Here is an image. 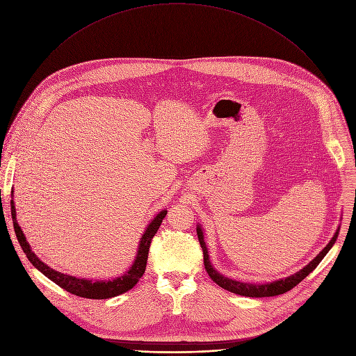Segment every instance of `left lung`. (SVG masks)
<instances>
[{
    "label": "left lung",
    "instance_id": "1",
    "mask_svg": "<svg viewBox=\"0 0 356 356\" xmlns=\"http://www.w3.org/2000/svg\"><path fill=\"white\" fill-rule=\"evenodd\" d=\"M197 237H199V241H200V245H202V250H203V257H204V268L206 271L209 273L210 278L217 284L220 285L221 288L230 291V293L233 294H238V296H243V297H251V298H261V297H274V296H280V294H284L286 293V291L293 289L296 285H298L309 273H312L316 266L321 263L322 258H324L327 255V252L331 250V247L335 244L337 238H338V234H339V230H337V233L334 234V237L331 238V241L327 244V247L322 250L314 260L305 266L302 270H300L298 273H296L294 275H289L286 278H282V280H277V281H273V282H268V284H250V282H240V281H236V280H232L229 277H224L221 275L210 263V258H209V252H207V247H206V243H204V236H203V230L200 225H197Z\"/></svg>",
    "mask_w": 356,
    "mask_h": 356
}]
</instances>
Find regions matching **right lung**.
<instances>
[{
  "instance_id": "1",
  "label": "right lung",
  "mask_w": 356,
  "mask_h": 356,
  "mask_svg": "<svg viewBox=\"0 0 356 356\" xmlns=\"http://www.w3.org/2000/svg\"><path fill=\"white\" fill-rule=\"evenodd\" d=\"M168 214V210H161L146 227L139 247H138V254L135 261L132 264V267L129 268L127 273H124L123 275L115 278V280H109V281H92V280H85V278H78L74 275H68V274H62L58 273L52 268H49L45 263H42L40 258L32 252L19 224L17 221V213H15V206H14V200H11V216H13V224H14V230L18 238V243L22 248V251L25 252L26 258L29 260V263L34 266L37 270H40L45 277H48L51 281H54L56 285H59L60 288H63L68 293L82 297V298H89V300H106V298H112L116 296H120L126 291L132 289L138 281L142 278V275L145 274L146 270V263H147V255H149V248H150V243L152 238L154 237V234L157 233L161 221H163L165 216Z\"/></svg>"
}]
</instances>
